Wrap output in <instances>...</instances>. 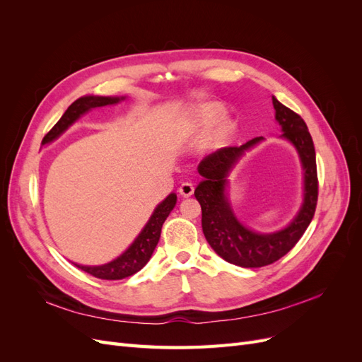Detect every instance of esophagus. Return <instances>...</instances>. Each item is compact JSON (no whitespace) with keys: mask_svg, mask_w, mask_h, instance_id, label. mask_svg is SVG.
<instances>
[{"mask_svg":"<svg viewBox=\"0 0 362 362\" xmlns=\"http://www.w3.org/2000/svg\"><path fill=\"white\" fill-rule=\"evenodd\" d=\"M178 192H180V194L182 196V198H189V196H192V194H193L194 187H193V184H192V182H182V184L180 185Z\"/></svg>","mask_w":362,"mask_h":362,"instance_id":"1","label":"esophagus"}]
</instances>
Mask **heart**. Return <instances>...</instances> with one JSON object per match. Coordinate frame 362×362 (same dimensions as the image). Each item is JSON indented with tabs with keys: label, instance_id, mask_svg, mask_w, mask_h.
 I'll return each instance as SVG.
<instances>
[{
	"label": "heart",
	"instance_id": "1",
	"mask_svg": "<svg viewBox=\"0 0 362 362\" xmlns=\"http://www.w3.org/2000/svg\"><path fill=\"white\" fill-rule=\"evenodd\" d=\"M222 113H223V110L221 107H217V105H206V107H204V108H201V112H199V115H198V127H202V128H205V127H208V125H211L213 122H216V120L222 116ZM231 134H233V127H231V124H228V122H222V124H218L211 133H210V136L206 137V140H205V146L208 148V149H218V148H222L226 141L229 140V137H231Z\"/></svg>",
	"mask_w": 362,
	"mask_h": 362
}]
</instances>
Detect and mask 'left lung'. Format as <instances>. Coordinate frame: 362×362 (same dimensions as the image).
<instances>
[{
    "label": "left lung",
    "instance_id": "left-lung-1",
    "mask_svg": "<svg viewBox=\"0 0 362 362\" xmlns=\"http://www.w3.org/2000/svg\"><path fill=\"white\" fill-rule=\"evenodd\" d=\"M272 100L276 112L275 117L284 131L282 137L291 141L299 152L305 178L303 204L287 228L272 234L252 231L238 222L225 193L226 178L234 164L245 151L262 140L261 137L252 139L242 146L217 149L198 166L202 181L196 187L194 196L202 208L204 235L218 257L240 267H264L290 252L311 223L319 196L315 149L308 127L298 113L281 104L275 96Z\"/></svg>",
    "mask_w": 362,
    "mask_h": 362
}]
</instances>
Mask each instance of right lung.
<instances>
[{
    "instance_id": "right-lung-1",
    "label": "right lung",
    "mask_w": 362,
    "mask_h": 362,
    "mask_svg": "<svg viewBox=\"0 0 362 362\" xmlns=\"http://www.w3.org/2000/svg\"><path fill=\"white\" fill-rule=\"evenodd\" d=\"M120 100H125V98L124 96L122 98H112V96L78 98V100L68 107V110L64 112V115L60 117L59 122L48 131V134L43 137L42 145H47V144H49V141L56 140L86 112H89V110H92V108H96V107L116 104ZM175 204H177V194L170 193L166 199L157 205V208L154 210V213H152L148 223L145 225L144 229H141V233L134 240L133 245H131L122 255L117 257L112 262H107V264H104V266H80V264H75V266L84 270L86 273H89V275H92L95 278L107 279V281L124 279V278L134 275V273L144 269L146 262L149 261L152 252H154L158 240H160L161 226H163L164 221L168 218V216L170 214V211L173 210Z\"/></svg>"
}]
</instances>
